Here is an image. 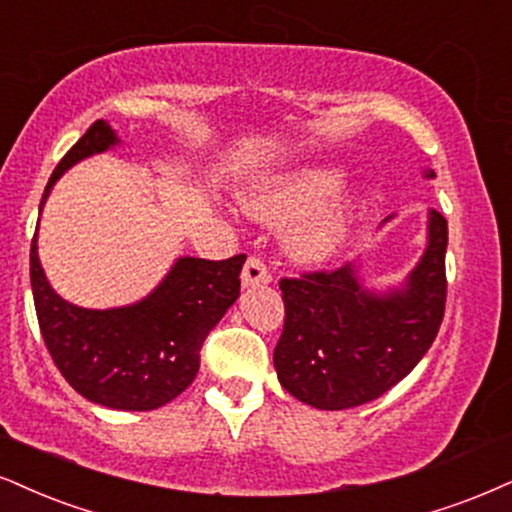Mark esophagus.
<instances>
[{"label":"esophagus","mask_w":512,"mask_h":512,"mask_svg":"<svg viewBox=\"0 0 512 512\" xmlns=\"http://www.w3.org/2000/svg\"><path fill=\"white\" fill-rule=\"evenodd\" d=\"M270 282V270L261 258L249 256V261L242 268V285L244 287H256V285H268Z\"/></svg>","instance_id":"esophagus-1"}]
</instances>
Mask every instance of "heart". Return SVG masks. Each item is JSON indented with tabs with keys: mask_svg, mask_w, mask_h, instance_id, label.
<instances>
[{
	"mask_svg": "<svg viewBox=\"0 0 512 512\" xmlns=\"http://www.w3.org/2000/svg\"><path fill=\"white\" fill-rule=\"evenodd\" d=\"M342 173L334 168H304L266 180L242 194V206L251 218L268 225H282L304 216L337 189ZM351 208L337 201L301 220L285 239L287 254L301 263H320L330 258L349 230Z\"/></svg>",
	"mask_w": 512,
	"mask_h": 512,
	"instance_id": "b5f03b06",
	"label": "heart"
}]
</instances>
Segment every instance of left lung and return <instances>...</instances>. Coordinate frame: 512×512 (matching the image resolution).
<instances>
[{
	"mask_svg": "<svg viewBox=\"0 0 512 512\" xmlns=\"http://www.w3.org/2000/svg\"><path fill=\"white\" fill-rule=\"evenodd\" d=\"M446 244L449 225L432 208L425 254L401 287L372 292L351 263L282 277L285 327L273 356L282 387L313 408L344 410L401 382L444 320Z\"/></svg>",
	"mask_w": 512,
	"mask_h": 512,
	"instance_id": "obj_1",
	"label": "left lung"
}]
</instances>
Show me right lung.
I'll return each mask as SVG.
<instances>
[{"label": "right lung", "instance_id": "add662e5", "mask_svg": "<svg viewBox=\"0 0 512 512\" xmlns=\"http://www.w3.org/2000/svg\"><path fill=\"white\" fill-rule=\"evenodd\" d=\"M121 142L97 121L54 168V182L75 163ZM246 256L225 261L182 256L161 285L142 301L121 308H82L61 299L30 244V285L47 351L66 382L87 401L113 410H154L180 396L199 372L201 344L239 296Z\"/></svg>", "mask_w": 512, "mask_h": 512}]
</instances>
